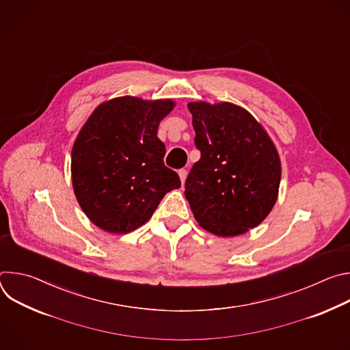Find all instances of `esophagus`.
<instances>
[{
	"instance_id": "34e87169",
	"label": "esophagus",
	"mask_w": 350,
	"mask_h": 350,
	"mask_svg": "<svg viewBox=\"0 0 350 350\" xmlns=\"http://www.w3.org/2000/svg\"><path fill=\"white\" fill-rule=\"evenodd\" d=\"M178 176H180V180H181V183L184 184V183H185V178H187V170H185V169H181V170H178Z\"/></svg>"
}]
</instances>
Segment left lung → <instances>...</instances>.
I'll return each mask as SVG.
<instances>
[{
  "instance_id": "1",
  "label": "left lung",
  "mask_w": 350,
  "mask_h": 350,
  "mask_svg": "<svg viewBox=\"0 0 350 350\" xmlns=\"http://www.w3.org/2000/svg\"><path fill=\"white\" fill-rule=\"evenodd\" d=\"M201 159L185 180L184 195L199 226L219 237L258 227L271 212L281 162L262 124L243 108L189 103Z\"/></svg>"
}]
</instances>
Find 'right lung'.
Here are the masks:
<instances>
[{
	"mask_svg": "<svg viewBox=\"0 0 350 350\" xmlns=\"http://www.w3.org/2000/svg\"><path fill=\"white\" fill-rule=\"evenodd\" d=\"M172 99L113 98L95 108L72 148V184L85 216L101 230L127 234L145 224L181 181L166 167L161 120Z\"/></svg>",
	"mask_w": 350,
	"mask_h": 350,
	"instance_id": "right-lung-1",
	"label": "right lung"
}]
</instances>
